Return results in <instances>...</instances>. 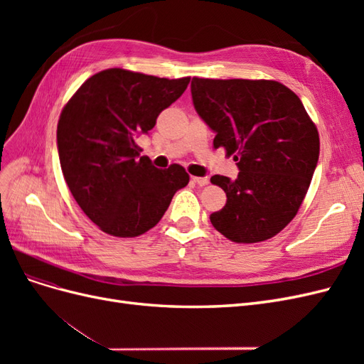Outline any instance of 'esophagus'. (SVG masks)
<instances>
[{
	"label": "esophagus",
	"instance_id": "34e87169",
	"mask_svg": "<svg viewBox=\"0 0 364 364\" xmlns=\"http://www.w3.org/2000/svg\"><path fill=\"white\" fill-rule=\"evenodd\" d=\"M193 181H194L197 185H199V186H205V185L209 183V179H208V178H197V176H194Z\"/></svg>",
	"mask_w": 364,
	"mask_h": 364
}]
</instances>
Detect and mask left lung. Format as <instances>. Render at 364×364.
<instances>
[{"mask_svg": "<svg viewBox=\"0 0 364 364\" xmlns=\"http://www.w3.org/2000/svg\"><path fill=\"white\" fill-rule=\"evenodd\" d=\"M196 112L211 129L214 147L234 155L237 179L213 176L226 205L209 215L235 243H258L297 214L318 161V134L302 102L274 80L193 77Z\"/></svg>", "mask_w": 364, "mask_h": 364, "instance_id": "8db88e82", "label": "left lung"}]
</instances>
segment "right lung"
<instances>
[{"mask_svg":"<svg viewBox=\"0 0 364 364\" xmlns=\"http://www.w3.org/2000/svg\"><path fill=\"white\" fill-rule=\"evenodd\" d=\"M190 77L159 79L121 68L90 77L63 107L58 150L63 178L82 211L114 237L156 226L190 176L173 164L159 170L139 158L136 138L183 94Z\"/></svg>","mask_w":364,"mask_h":364,"instance_id":"1","label":"right lung"}]
</instances>
